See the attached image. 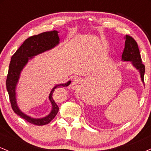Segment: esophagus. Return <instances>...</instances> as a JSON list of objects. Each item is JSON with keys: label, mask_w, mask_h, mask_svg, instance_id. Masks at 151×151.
<instances>
[{"label": "esophagus", "mask_w": 151, "mask_h": 151, "mask_svg": "<svg viewBox=\"0 0 151 151\" xmlns=\"http://www.w3.org/2000/svg\"><path fill=\"white\" fill-rule=\"evenodd\" d=\"M81 80L79 78H75V79H74L73 81H72V84H71V88L72 89H77V88H78L79 86V85L81 84Z\"/></svg>", "instance_id": "1"}]
</instances>
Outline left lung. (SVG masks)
<instances>
[{
    "instance_id": "left-lung-1",
    "label": "left lung",
    "mask_w": 151,
    "mask_h": 151,
    "mask_svg": "<svg viewBox=\"0 0 151 151\" xmlns=\"http://www.w3.org/2000/svg\"><path fill=\"white\" fill-rule=\"evenodd\" d=\"M124 39H125V47L121 56V61L131 62L133 67H135L140 73L141 81L144 84L143 77L145 74V66L142 64L138 44L133 38L129 35H126Z\"/></svg>"
}]
</instances>
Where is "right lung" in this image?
I'll return each instance as SVG.
<instances>
[{
	"mask_svg": "<svg viewBox=\"0 0 151 151\" xmlns=\"http://www.w3.org/2000/svg\"><path fill=\"white\" fill-rule=\"evenodd\" d=\"M59 32L57 30L49 31L34 35L25 40V42L18 48L14 55L12 56L9 65L8 74L7 76L6 89L9 94L10 101L12 109L17 115L24 119L30 124L37 126H43L49 124L58 114L59 107L52 98L53 92L57 88L67 86L70 84L71 81L66 83L55 84L50 92L49 99L52 105V109L49 114L42 118H34L24 113L19 108L17 102L16 89L19 82L20 74L22 70L27 65L30 60H32L37 55L53 49L60 44Z\"/></svg>",
	"mask_w": 151,
	"mask_h": 151,
	"instance_id": "add662e5",
	"label": "right lung"
}]
</instances>
